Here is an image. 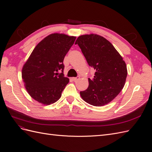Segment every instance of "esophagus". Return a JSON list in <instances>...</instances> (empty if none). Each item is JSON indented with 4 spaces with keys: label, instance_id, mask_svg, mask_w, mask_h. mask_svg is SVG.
<instances>
[{
    "label": "esophagus",
    "instance_id": "34e87169",
    "mask_svg": "<svg viewBox=\"0 0 152 152\" xmlns=\"http://www.w3.org/2000/svg\"><path fill=\"white\" fill-rule=\"evenodd\" d=\"M79 79H80V77H79V76H77V77H73V78H72V79L73 81H76L77 80H79Z\"/></svg>",
    "mask_w": 152,
    "mask_h": 152
}]
</instances>
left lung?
<instances>
[{"instance_id": "left-lung-1", "label": "left lung", "mask_w": 152, "mask_h": 152, "mask_svg": "<svg viewBox=\"0 0 152 152\" xmlns=\"http://www.w3.org/2000/svg\"><path fill=\"white\" fill-rule=\"evenodd\" d=\"M78 44L89 66L96 70L89 79V87L80 91L82 98L96 107L107 104L120 93L125 85L127 70L126 63L113 45L102 36L84 35Z\"/></svg>"}]
</instances>
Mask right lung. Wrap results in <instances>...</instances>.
<instances>
[{
    "label": "right lung",
    "mask_w": 152,
    "mask_h": 152,
    "mask_svg": "<svg viewBox=\"0 0 152 152\" xmlns=\"http://www.w3.org/2000/svg\"><path fill=\"white\" fill-rule=\"evenodd\" d=\"M75 39V37L53 34L36 45L22 70L23 81L32 98L50 104L61 98L69 82L64 76L63 60Z\"/></svg>",
    "instance_id": "add662e5"
}]
</instances>
